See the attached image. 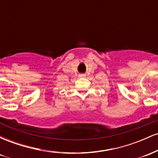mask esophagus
Masks as SVG:
<instances>
[{"instance_id": "1", "label": "esophagus", "mask_w": 158, "mask_h": 158, "mask_svg": "<svg viewBox=\"0 0 158 158\" xmlns=\"http://www.w3.org/2000/svg\"><path fill=\"white\" fill-rule=\"evenodd\" d=\"M79 77H81V78H85V77H86V76H85V74H79Z\"/></svg>"}]
</instances>
